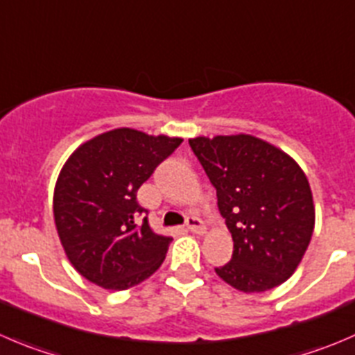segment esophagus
Segmentation results:
<instances>
[{
	"label": "esophagus",
	"instance_id": "34e87169",
	"mask_svg": "<svg viewBox=\"0 0 355 355\" xmlns=\"http://www.w3.org/2000/svg\"><path fill=\"white\" fill-rule=\"evenodd\" d=\"M185 227H187L191 232L198 234V236H202V234H206L205 223H202V220L198 218V216H187V220H185Z\"/></svg>",
	"mask_w": 355,
	"mask_h": 355
}]
</instances>
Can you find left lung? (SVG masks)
Here are the masks:
<instances>
[{"label": "left lung", "mask_w": 355, "mask_h": 355, "mask_svg": "<svg viewBox=\"0 0 355 355\" xmlns=\"http://www.w3.org/2000/svg\"><path fill=\"white\" fill-rule=\"evenodd\" d=\"M216 189L232 234V260L215 269L243 293H261L293 276L311 243L314 199L304 170L284 150L253 135L189 139Z\"/></svg>", "instance_id": "left-lung-1"}]
</instances>
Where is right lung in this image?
Listing matches in <instances>:
<instances>
[{"instance_id": "right-lung-1", "label": "right lung", "mask_w": 355, "mask_h": 355, "mask_svg": "<svg viewBox=\"0 0 355 355\" xmlns=\"http://www.w3.org/2000/svg\"><path fill=\"white\" fill-rule=\"evenodd\" d=\"M184 139L116 128L81 144L58 173L53 218L85 279L112 291L137 286L163 263L170 236L150 229L137 191Z\"/></svg>"}]
</instances>
